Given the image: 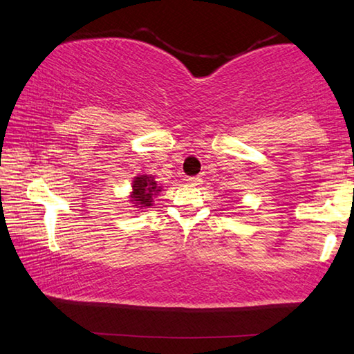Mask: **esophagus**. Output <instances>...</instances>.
Listing matches in <instances>:
<instances>
[{
  "instance_id": "obj_1",
  "label": "esophagus",
  "mask_w": 354,
  "mask_h": 354,
  "mask_svg": "<svg viewBox=\"0 0 354 354\" xmlns=\"http://www.w3.org/2000/svg\"><path fill=\"white\" fill-rule=\"evenodd\" d=\"M188 182H189L191 185H201L202 178H201V177H189V178H188Z\"/></svg>"
}]
</instances>
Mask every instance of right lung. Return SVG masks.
<instances>
[{
  "instance_id": "right-lung-1",
  "label": "right lung",
  "mask_w": 354,
  "mask_h": 354,
  "mask_svg": "<svg viewBox=\"0 0 354 354\" xmlns=\"http://www.w3.org/2000/svg\"><path fill=\"white\" fill-rule=\"evenodd\" d=\"M161 189L163 188L155 182V177L147 176V174L136 176L132 180V191H130L129 196L130 203L138 209L151 208L153 205V199L158 196Z\"/></svg>"
}]
</instances>
